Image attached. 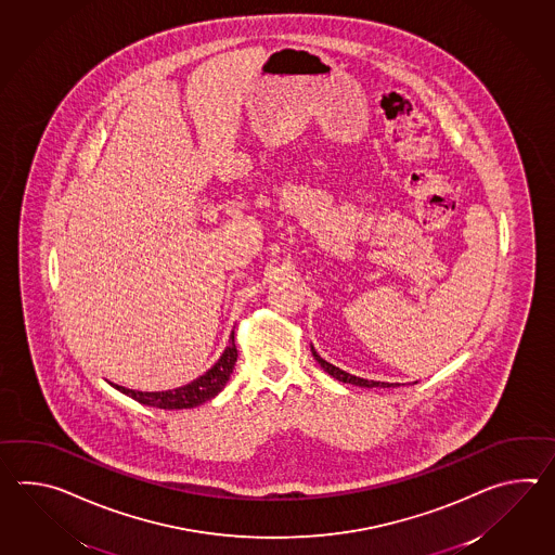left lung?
<instances>
[{
  "instance_id": "8db88e82",
  "label": "left lung",
  "mask_w": 555,
  "mask_h": 555,
  "mask_svg": "<svg viewBox=\"0 0 555 555\" xmlns=\"http://www.w3.org/2000/svg\"><path fill=\"white\" fill-rule=\"evenodd\" d=\"M310 350H312V357L317 358V362L321 364V369L324 370V372H328L333 378L340 380V383L354 384V386H362V388H390V386H400V384L366 380V378H360V376H354V374H348L345 370H340L338 366L331 364V362H326L324 358L319 357V352L314 350V346H310Z\"/></svg>"
}]
</instances>
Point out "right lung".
I'll use <instances>...</instances> for the list:
<instances>
[{
  "label": "right lung",
  "mask_w": 555,
  "mask_h": 555,
  "mask_svg": "<svg viewBox=\"0 0 555 555\" xmlns=\"http://www.w3.org/2000/svg\"><path fill=\"white\" fill-rule=\"evenodd\" d=\"M236 346H234V331L229 338V346L224 348L221 358L210 366L203 376L195 378L193 383L172 388V390H163V392H139L125 388L119 384H112L113 388H117L125 396L133 398L139 404L145 406L163 408V410H183V408L201 406L203 402H207L210 398L221 392L222 388L229 383L231 374H233L234 362H236Z\"/></svg>",
  "instance_id": "add662e5"
}]
</instances>
